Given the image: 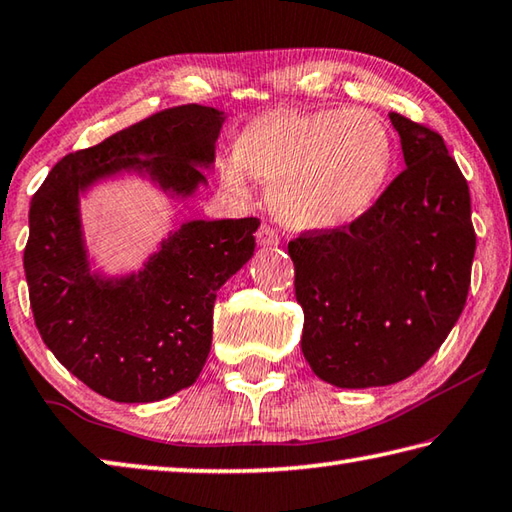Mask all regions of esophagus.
<instances>
[{"mask_svg":"<svg viewBox=\"0 0 512 512\" xmlns=\"http://www.w3.org/2000/svg\"><path fill=\"white\" fill-rule=\"evenodd\" d=\"M257 244L259 246H277L280 244V235H277L275 228H271L268 224H262L257 230Z\"/></svg>","mask_w":512,"mask_h":512,"instance_id":"obj_1","label":"esophagus"}]
</instances>
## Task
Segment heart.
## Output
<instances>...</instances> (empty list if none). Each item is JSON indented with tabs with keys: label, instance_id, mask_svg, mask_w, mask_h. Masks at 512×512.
Wrapping results in <instances>:
<instances>
[{
	"label": "heart",
	"instance_id": "b5f03b06",
	"mask_svg": "<svg viewBox=\"0 0 512 512\" xmlns=\"http://www.w3.org/2000/svg\"><path fill=\"white\" fill-rule=\"evenodd\" d=\"M392 163V134L374 111H277L241 132L219 179L246 192L250 174L271 185L268 203L286 226L329 230L374 206Z\"/></svg>",
	"mask_w": 512,
	"mask_h": 512
}]
</instances>
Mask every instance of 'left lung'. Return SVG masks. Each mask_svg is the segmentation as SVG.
<instances>
[{
	"label": "left lung",
	"mask_w": 512,
	"mask_h": 512,
	"mask_svg": "<svg viewBox=\"0 0 512 512\" xmlns=\"http://www.w3.org/2000/svg\"><path fill=\"white\" fill-rule=\"evenodd\" d=\"M389 120L405 170L349 226L288 241L302 353L347 389L394 385L434 356L466 306L477 248L468 181L441 134Z\"/></svg>",
	"instance_id": "left-lung-1"
}]
</instances>
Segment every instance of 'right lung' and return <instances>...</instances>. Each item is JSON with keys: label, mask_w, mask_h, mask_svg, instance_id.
<instances>
[{"label": "right lung", "mask_w": 512, "mask_h": 512, "mask_svg": "<svg viewBox=\"0 0 512 512\" xmlns=\"http://www.w3.org/2000/svg\"><path fill=\"white\" fill-rule=\"evenodd\" d=\"M224 111L181 105L53 165L29 210L24 273L35 327L73 376L116 403H154L199 378L217 291L255 253L259 219L188 221L143 271L91 273L80 192L120 170L147 174L174 197L206 183Z\"/></svg>", "instance_id": "obj_1"}]
</instances>
